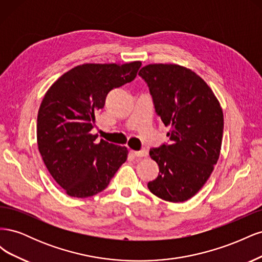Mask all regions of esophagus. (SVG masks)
<instances>
[{
	"mask_svg": "<svg viewBox=\"0 0 262 262\" xmlns=\"http://www.w3.org/2000/svg\"><path fill=\"white\" fill-rule=\"evenodd\" d=\"M130 153L133 155V156H137V157H145L147 156V150L146 149H142V150H130Z\"/></svg>",
	"mask_w": 262,
	"mask_h": 262,
	"instance_id": "1",
	"label": "esophagus"
}]
</instances>
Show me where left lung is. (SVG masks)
<instances>
[{
    "mask_svg": "<svg viewBox=\"0 0 262 262\" xmlns=\"http://www.w3.org/2000/svg\"><path fill=\"white\" fill-rule=\"evenodd\" d=\"M139 75L147 83L155 112L170 128V143L149 149L160 172L147 187L165 201H187L204 186L219 161L223 110L210 86L190 69L154 63Z\"/></svg>",
    "mask_w": 262,
    "mask_h": 262,
    "instance_id": "obj_1",
    "label": "left lung"
}]
</instances>
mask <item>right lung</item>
<instances>
[{"instance_id":"add662e5","label":"right lung","mask_w":262,"mask_h":262,"mask_svg":"<svg viewBox=\"0 0 262 262\" xmlns=\"http://www.w3.org/2000/svg\"><path fill=\"white\" fill-rule=\"evenodd\" d=\"M141 61L85 63L60 76L45 94L37 118V144L47 169L64 192L87 198L106 189L126 161L128 148L96 142L91 130L108 93L133 81Z\"/></svg>"}]
</instances>
